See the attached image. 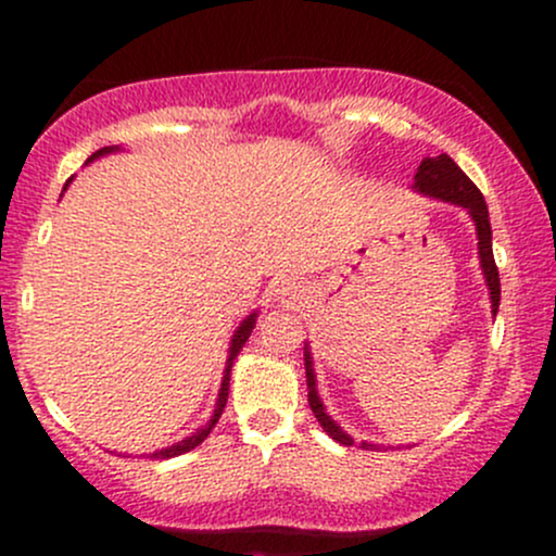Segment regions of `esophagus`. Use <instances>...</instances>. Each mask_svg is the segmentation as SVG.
<instances>
[{
  "label": "esophagus",
  "mask_w": 556,
  "mask_h": 556,
  "mask_svg": "<svg viewBox=\"0 0 556 556\" xmlns=\"http://www.w3.org/2000/svg\"><path fill=\"white\" fill-rule=\"evenodd\" d=\"M277 295L282 300H298L300 295H303V292H300L298 282H290V279H287V282L277 285Z\"/></svg>",
  "instance_id": "obj_1"
}]
</instances>
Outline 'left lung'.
I'll return each instance as SVG.
<instances>
[{"label":"left lung","instance_id":"1","mask_svg":"<svg viewBox=\"0 0 556 556\" xmlns=\"http://www.w3.org/2000/svg\"><path fill=\"white\" fill-rule=\"evenodd\" d=\"M413 188L420 190V193H426V195L457 203V206L468 208V214L473 216L476 232H478V256H481L483 274H486V285L491 290V308H494V316H496L502 287H500V269H496V264H494V251H491V225H489V208H486V201H483V193L446 154L424 159L416 172V185H413ZM305 379H308V405H311V410H314L318 424L324 426V431H327L334 442H340L344 446H353L355 439L348 437V433H344L340 426H337L334 420L327 416L321 400H318L316 376H314V366H311L308 350H305ZM361 446L374 450L376 444L363 442Z\"/></svg>","mask_w":556,"mask_h":556}]
</instances>
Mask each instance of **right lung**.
I'll use <instances>...</instances> for the list:
<instances>
[{"label":"right lung","instance_id":"right-lung-1","mask_svg":"<svg viewBox=\"0 0 556 556\" xmlns=\"http://www.w3.org/2000/svg\"><path fill=\"white\" fill-rule=\"evenodd\" d=\"M110 151H114V149H101V151H96V154H93L91 159H96V156H104V154H110ZM91 159H88V162H91ZM253 324H256V314H253V316H248L245 321L240 324V329L235 331V337H232V344H229L227 371H225V379H222L219 400H216V410H214L212 420H208V424L203 426L201 431H195L193 437L182 439L180 444H175V446H167V450H162V452H154V457H162V460H167V457H177V455H182V452H190V450H195V446L201 444L203 439L208 437V431L214 429V426H216V420H219L222 410H225V405H227V394H229V368H232V361L238 358V353H240V350H242V344H245L248 337H251V329H253Z\"/></svg>","mask_w":556,"mask_h":556}]
</instances>
